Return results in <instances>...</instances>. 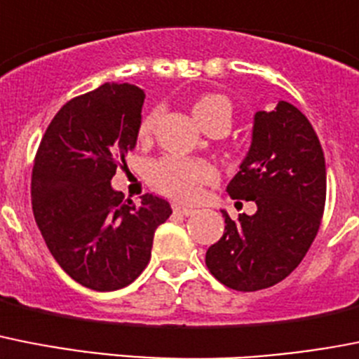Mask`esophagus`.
<instances>
[{"mask_svg": "<svg viewBox=\"0 0 359 359\" xmlns=\"http://www.w3.org/2000/svg\"><path fill=\"white\" fill-rule=\"evenodd\" d=\"M172 209H174V212L182 214V216H192V214L196 212L194 209H191V207H183V205H174Z\"/></svg>", "mask_w": 359, "mask_h": 359, "instance_id": "1", "label": "esophagus"}]
</instances>
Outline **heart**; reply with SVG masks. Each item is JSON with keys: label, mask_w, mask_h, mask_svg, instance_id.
<instances>
[{"label": "heart", "mask_w": 359, "mask_h": 359, "mask_svg": "<svg viewBox=\"0 0 359 359\" xmlns=\"http://www.w3.org/2000/svg\"><path fill=\"white\" fill-rule=\"evenodd\" d=\"M192 112L203 128L216 121L231 125L232 103L223 94H205L194 101ZM158 116V109L150 110L143 116L140 127H137V136L142 140L152 134ZM147 177L156 191L168 198L180 201H196L201 196L203 185L216 182L217 172L216 168L205 159L165 156L149 165Z\"/></svg>", "instance_id": "heart-1"}]
</instances>
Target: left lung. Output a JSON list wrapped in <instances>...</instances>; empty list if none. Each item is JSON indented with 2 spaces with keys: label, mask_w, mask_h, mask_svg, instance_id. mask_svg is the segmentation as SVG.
I'll use <instances>...</instances> for the list:
<instances>
[{
  "label": "left lung",
  "mask_w": 359,
  "mask_h": 359,
  "mask_svg": "<svg viewBox=\"0 0 359 359\" xmlns=\"http://www.w3.org/2000/svg\"><path fill=\"white\" fill-rule=\"evenodd\" d=\"M226 192L258 210L236 222L222 210L225 232L205 256L210 274L241 292L280 283L311 249L325 209V156L302 110L280 101L256 112L252 143Z\"/></svg>",
  "instance_id": "1"
}]
</instances>
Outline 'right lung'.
<instances>
[{"label": "right lung", "mask_w": 359, "mask_h": 359, "mask_svg": "<svg viewBox=\"0 0 359 359\" xmlns=\"http://www.w3.org/2000/svg\"><path fill=\"white\" fill-rule=\"evenodd\" d=\"M145 92L105 83L72 97L41 137L32 210L43 240L74 281L100 292L133 283L150 262L154 232L172 209L158 196L123 200L110 180L136 147Z\"/></svg>", "instance_id": "obj_1"}]
</instances>
